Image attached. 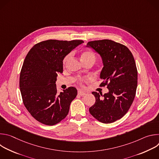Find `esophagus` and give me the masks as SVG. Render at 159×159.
I'll return each instance as SVG.
<instances>
[{
  "label": "esophagus",
  "mask_w": 159,
  "mask_h": 159,
  "mask_svg": "<svg viewBox=\"0 0 159 159\" xmlns=\"http://www.w3.org/2000/svg\"><path fill=\"white\" fill-rule=\"evenodd\" d=\"M78 95L83 96L85 95V93L84 92V91H82V90H79V91H78Z\"/></svg>",
  "instance_id": "esophagus-1"
}]
</instances>
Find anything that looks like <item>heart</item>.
<instances>
[{"instance_id": "1", "label": "heart", "mask_w": 159, "mask_h": 159, "mask_svg": "<svg viewBox=\"0 0 159 159\" xmlns=\"http://www.w3.org/2000/svg\"><path fill=\"white\" fill-rule=\"evenodd\" d=\"M70 55H67L63 59V64H65L66 63V61L69 60V58H70ZM80 58L82 61H93L94 62H95L96 61V55L95 54L90 50H84L82 52L81 55H80ZM79 82L80 84H82L84 82V80L82 79H79Z\"/></svg>"}]
</instances>
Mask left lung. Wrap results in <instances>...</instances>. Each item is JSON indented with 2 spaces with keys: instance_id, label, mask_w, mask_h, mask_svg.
<instances>
[{
  "instance_id": "left-lung-1",
  "label": "left lung",
  "mask_w": 159,
  "mask_h": 159,
  "mask_svg": "<svg viewBox=\"0 0 159 159\" xmlns=\"http://www.w3.org/2000/svg\"><path fill=\"white\" fill-rule=\"evenodd\" d=\"M92 48L102 58L103 68L100 78L109 92H93L95 104L89 108L94 118L103 123H111L121 119L129 110L135 97L138 72L134 57L125 45L110 39L89 41Z\"/></svg>"
}]
</instances>
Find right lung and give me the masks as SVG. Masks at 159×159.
<instances>
[{
	"instance_id": "1",
	"label": "right lung",
	"mask_w": 159,
	"mask_h": 159,
	"mask_svg": "<svg viewBox=\"0 0 159 159\" xmlns=\"http://www.w3.org/2000/svg\"><path fill=\"white\" fill-rule=\"evenodd\" d=\"M82 40L48 39L39 42L27 54L20 74L19 87L24 105L31 115L46 125H55L68 115L77 90L70 87L58 94L57 72H63V60Z\"/></svg>"
}]
</instances>
